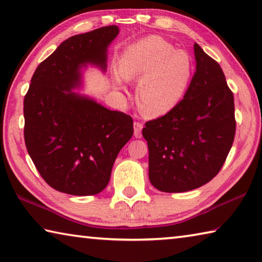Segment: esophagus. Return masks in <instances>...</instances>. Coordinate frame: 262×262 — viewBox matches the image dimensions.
<instances>
[{"mask_svg": "<svg viewBox=\"0 0 262 262\" xmlns=\"http://www.w3.org/2000/svg\"><path fill=\"white\" fill-rule=\"evenodd\" d=\"M142 128H143V123L139 121L134 122V135L137 139H140L142 136Z\"/></svg>", "mask_w": 262, "mask_h": 262, "instance_id": "1", "label": "esophagus"}]
</instances>
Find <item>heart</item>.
<instances>
[{
	"label": "heart",
	"instance_id": "heart-1",
	"mask_svg": "<svg viewBox=\"0 0 262 262\" xmlns=\"http://www.w3.org/2000/svg\"><path fill=\"white\" fill-rule=\"evenodd\" d=\"M194 73V60L187 51L163 38L150 37L130 46L119 62L125 79L142 78L137 101L142 112L161 117L173 110L187 91ZM120 83V78L117 79Z\"/></svg>",
	"mask_w": 262,
	"mask_h": 262
}]
</instances>
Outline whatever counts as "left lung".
I'll return each instance as SVG.
<instances>
[{
  "mask_svg": "<svg viewBox=\"0 0 262 262\" xmlns=\"http://www.w3.org/2000/svg\"><path fill=\"white\" fill-rule=\"evenodd\" d=\"M196 70L184 99L142 130L149 179L166 193L201 187L219 173L236 134L233 94L221 66L194 43Z\"/></svg>",
  "mask_w": 262,
  "mask_h": 262,
  "instance_id": "obj_1",
  "label": "left lung"
}]
</instances>
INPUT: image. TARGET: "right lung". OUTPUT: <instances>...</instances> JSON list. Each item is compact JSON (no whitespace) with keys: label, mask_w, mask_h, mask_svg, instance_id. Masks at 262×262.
Instances as JSON below:
<instances>
[{"label":"right lung","mask_w":262,"mask_h":262,"mask_svg":"<svg viewBox=\"0 0 262 262\" xmlns=\"http://www.w3.org/2000/svg\"><path fill=\"white\" fill-rule=\"evenodd\" d=\"M117 25L73 35L43 60L24 98V140L42 179L70 195H95L107 186L115 158L133 136L130 115L73 92L88 63L106 69Z\"/></svg>","instance_id":"right-lung-1"}]
</instances>
